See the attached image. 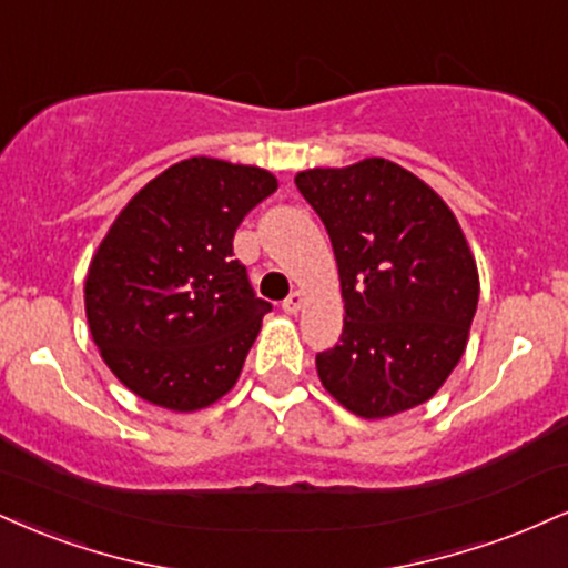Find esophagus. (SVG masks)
I'll use <instances>...</instances> for the list:
<instances>
[{
  "label": "esophagus",
  "mask_w": 568,
  "mask_h": 568,
  "mask_svg": "<svg viewBox=\"0 0 568 568\" xmlns=\"http://www.w3.org/2000/svg\"><path fill=\"white\" fill-rule=\"evenodd\" d=\"M302 306H304V293L302 291H293L291 296L283 302V312L298 314V312H302Z\"/></svg>",
  "instance_id": "1"
}]
</instances>
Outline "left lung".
<instances>
[{"label":"left lung","mask_w":568,"mask_h":568,"mask_svg":"<svg viewBox=\"0 0 568 568\" xmlns=\"http://www.w3.org/2000/svg\"><path fill=\"white\" fill-rule=\"evenodd\" d=\"M298 193L336 254L344 333L317 354L323 386L378 420L418 407L460 362L479 304V272L447 203L399 163L306 169Z\"/></svg>","instance_id":"8db88e82"}]
</instances>
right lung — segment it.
<instances>
[{
	"label": "right lung",
	"instance_id": "1",
	"mask_svg": "<svg viewBox=\"0 0 568 568\" xmlns=\"http://www.w3.org/2000/svg\"><path fill=\"white\" fill-rule=\"evenodd\" d=\"M275 190L264 169L197 155L115 216L89 264L84 306L100 357L129 392L195 413L235 386L272 304L256 298L232 237Z\"/></svg>",
	"mask_w": 568,
	"mask_h": 568
}]
</instances>
